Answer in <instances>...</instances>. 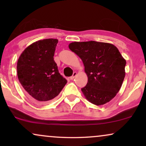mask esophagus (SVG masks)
I'll return each instance as SVG.
<instances>
[{
	"label": "esophagus",
	"instance_id": "1",
	"mask_svg": "<svg viewBox=\"0 0 146 146\" xmlns=\"http://www.w3.org/2000/svg\"><path fill=\"white\" fill-rule=\"evenodd\" d=\"M76 75H77V72H74L73 73V75L70 77V80H73L76 77Z\"/></svg>",
	"mask_w": 146,
	"mask_h": 146
}]
</instances>
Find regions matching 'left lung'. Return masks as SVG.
Instances as JSON below:
<instances>
[{"mask_svg":"<svg viewBox=\"0 0 146 146\" xmlns=\"http://www.w3.org/2000/svg\"><path fill=\"white\" fill-rule=\"evenodd\" d=\"M70 50L80 58L88 76V83L81 89L86 98L100 106L115 96L125 77L126 61L112 44L96 41L74 42Z\"/></svg>","mask_w":146,"mask_h":146,"instance_id":"left-lung-1","label":"left lung"}]
</instances>
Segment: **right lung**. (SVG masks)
I'll use <instances>...</instances> for the list:
<instances>
[{"instance_id": "obj_1", "label": "right lung", "mask_w": 146, "mask_h": 146, "mask_svg": "<svg viewBox=\"0 0 146 146\" xmlns=\"http://www.w3.org/2000/svg\"><path fill=\"white\" fill-rule=\"evenodd\" d=\"M58 42L54 38L35 42L26 48L18 60V78L35 102H50L67 83L54 60Z\"/></svg>"}]
</instances>
